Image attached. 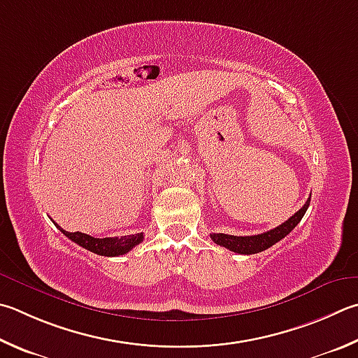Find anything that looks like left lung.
<instances>
[{"instance_id":"8db88e82","label":"left lung","mask_w":358,"mask_h":358,"mask_svg":"<svg viewBox=\"0 0 358 358\" xmlns=\"http://www.w3.org/2000/svg\"><path fill=\"white\" fill-rule=\"evenodd\" d=\"M310 199L305 201V205L299 210L296 214L285 220L282 225L275 227L269 231H264L262 235H253V236H233V235H225V233H213L211 239L217 245H222L225 249H229L231 252L241 253V255H252V253H258L263 252L269 247L274 245L275 243L280 241L287 235H289L291 230H294V227L301 222V219L303 217L305 211L310 205Z\"/></svg>"}]
</instances>
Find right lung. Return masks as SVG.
<instances>
[{
  "label": "right lung",
  "mask_w": 358,
  "mask_h": 358,
  "mask_svg": "<svg viewBox=\"0 0 358 358\" xmlns=\"http://www.w3.org/2000/svg\"><path fill=\"white\" fill-rule=\"evenodd\" d=\"M55 222V220H53ZM55 225L59 229L64 235H66L71 241L76 243L78 245L84 247V249L90 250L92 253H96V255H103V257H119V255H125L129 250L133 249L134 245L141 244L144 241V233H136V235H128V236H120V238H94L89 236L86 233L81 231H66L61 229L59 225L55 222Z\"/></svg>",
  "instance_id": "right-lung-1"
}]
</instances>
